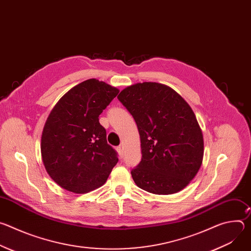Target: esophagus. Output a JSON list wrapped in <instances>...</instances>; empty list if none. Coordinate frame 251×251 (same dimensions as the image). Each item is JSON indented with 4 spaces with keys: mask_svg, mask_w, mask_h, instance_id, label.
Segmentation results:
<instances>
[{
    "mask_svg": "<svg viewBox=\"0 0 251 251\" xmlns=\"http://www.w3.org/2000/svg\"><path fill=\"white\" fill-rule=\"evenodd\" d=\"M116 150H117V152H118L119 156L122 158V157H123V149H122V147H121V146H119V147H117V148H116Z\"/></svg>",
    "mask_w": 251,
    "mask_h": 251,
    "instance_id": "esophagus-1",
    "label": "esophagus"
}]
</instances>
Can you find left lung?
<instances>
[{
    "mask_svg": "<svg viewBox=\"0 0 251 251\" xmlns=\"http://www.w3.org/2000/svg\"><path fill=\"white\" fill-rule=\"evenodd\" d=\"M118 99L133 116L141 139L142 159L131 170L135 184L156 195L186 188L203 157L202 133L190 105L157 82L131 85Z\"/></svg>",
    "mask_w": 251,
    "mask_h": 251,
    "instance_id": "obj_1",
    "label": "left lung"
}]
</instances>
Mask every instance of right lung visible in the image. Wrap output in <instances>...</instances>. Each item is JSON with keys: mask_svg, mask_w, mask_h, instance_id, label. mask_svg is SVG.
<instances>
[{"mask_svg": "<svg viewBox=\"0 0 251 251\" xmlns=\"http://www.w3.org/2000/svg\"><path fill=\"white\" fill-rule=\"evenodd\" d=\"M119 90L88 79L71 88L50 112L42 135V157L52 180L69 192L84 194L106 182L118 162L107 143L99 115Z\"/></svg>", "mask_w": 251, "mask_h": 251, "instance_id": "obj_1", "label": "right lung"}]
</instances>
